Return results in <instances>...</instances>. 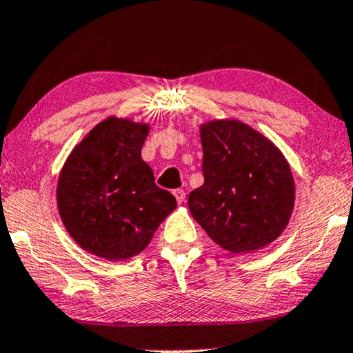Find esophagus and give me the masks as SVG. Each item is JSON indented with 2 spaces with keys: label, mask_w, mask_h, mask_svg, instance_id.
Segmentation results:
<instances>
[{
  "label": "esophagus",
  "mask_w": 353,
  "mask_h": 353,
  "mask_svg": "<svg viewBox=\"0 0 353 353\" xmlns=\"http://www.w3.org/2000/svg\"><path fill=\"white\" fill-rule=\"evenodd\" d=\"M174 194V196H176V200H177V203H182V201L185 200V192L182 190V189H176L172 192Z\"/></svg>",
  "instance_id": "esophagus-1"
}]
</instances>
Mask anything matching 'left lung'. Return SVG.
<instances>
[{"mask_svg":"<svg viewBox=\"0 0 353 353\" xmlns=\"http://www.w3.org/2000/svg\"><path fill=\"white\" fill-rule=\"evenodd\" d=\"M205 182L189 195V210L205 232L231 253H250L288 228L295 182L283 152L237 119L200 125Z\"/></svg>","mask_w":353,"mask_h":353,"instance_id":"1","label":"left lung"}]
</instances>
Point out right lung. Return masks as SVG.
<instances>
[{"mask_svg": "<svg viewBox=\"0 0 353 353\" xmlns=\"http://www.w3.org/2000/svg\"><path fill=\"white\" fill-rule=\"evenodd\" d=\"M145 122L111 116L97 124L65 159L56 200L65 231L79 247L110 261L145 250L176 199L154 184L142 159Z\"/></svg>", "mask_w": 353, "mask_h": 353, "instance_id": "right-lung-1", "label": "right lung"}]
</instances>
